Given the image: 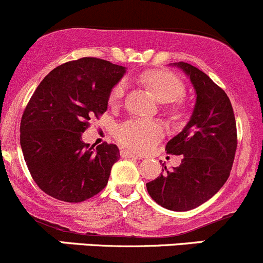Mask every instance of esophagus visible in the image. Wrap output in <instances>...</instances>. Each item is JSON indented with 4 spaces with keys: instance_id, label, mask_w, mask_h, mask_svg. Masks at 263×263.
<instances>
[{
    "instance_id": "1",
    "label": "esophagus",
    "mask_w": 263,
    "mask_h": 263,
    "mask_svg": "<svg viewBox=\"0 0 263 263\" xmlns=\"http://www.w3.org/2000/svg\"><path fill=\"white\" fill-rule=\"evenodd\" d=\"M120 156H121V157H124V158H137V160H138V158H140L139 156L135 155V153H133L128 149H121L120 151Z\"/></svg>"
}]
</instances>
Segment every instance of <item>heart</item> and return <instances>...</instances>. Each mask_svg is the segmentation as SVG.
I'll use <instances>...</instances> for the list:
<instances>
[{"mask_svg": "<svg viewBox=\"0 0 263 263\" xmlns=\"http://www.w3.org/2000/svg\"><path fill=\"white\" fill-rule=\"evenodd\" d=\"M142 85L153 93L162 103H171L185 93V85L180 78L168 70L153 69L142 72L138 77ZM125 95V83L119 82L111 89L108 96L110 105L115 106L123 101ZM163 135V128L156 121L130 119L119 124L115 129V137L119 143L137 152H145L153 143Z\"/></svg>", "mask_w": 263, "mask_h": 263, "instance_id": "1", "label": "heart"}]
</instances>
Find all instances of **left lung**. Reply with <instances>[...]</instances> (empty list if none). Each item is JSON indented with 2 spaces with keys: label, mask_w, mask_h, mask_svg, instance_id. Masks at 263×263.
Returning <instances> with one entry per match:
<instances>
[{
  "label": "left lung",
  "mask_w": 263,
  "mask_h": 263,
  "mask_svg": "<svg viewBox=\"0 0 263 263\" xmlns=\"http://www.w3.org/2000/svg\"><path fill=\"white\" fill-rule=\"evenodd\" d=\"M197 93L193 115L168 140L166 152L183 155L180 166L147 183L151 198L171 211H189L215 196L226 183L235 157L238 135L233 106L214 80L186 62L175 64ZM165 163H162V167Z\"/></svg>",
  "instance_id": "left-lung-1"
}]
</instances>
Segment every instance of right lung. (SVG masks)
I'll return each instance as SVG.
<instances>
[{
	"instance_id": "add662e5",
	"label": "right lung",
	"mask_w": 263,
	"mask_h": 263,
	"mask_svg": "<svg viewBox=\"0 0 263 263\" xmlns=\"http://www.w3.org/2000/svg\"><path fill=\"white\" fill-rule=\"evenodd\" d=\"M125 67L83 57L52 70L30 97L20 123V144L33 180L48 196L78 203L107 185L120 153L82 140L92 118L107 110L108 96Z\"/></svg>"
}]
</instances>
